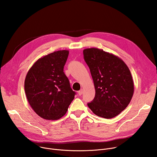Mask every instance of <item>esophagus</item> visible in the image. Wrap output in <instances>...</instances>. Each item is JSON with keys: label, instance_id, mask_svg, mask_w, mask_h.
I'll use <instances>...</instances> for the list:
<instances>
[{"label": "esophagus", "instance_id": "esophagus-1", "mask_svg": "<svg viewBox=\"0 0 157 157\" xmlns=\"http://www.w3.org/2000/svg\"><path fill=\"white\" fill-rule=\"evenodd\" d=\"M82 93H83V90H82V89H81V90L78 91V95H79V96H81V95H82Z\"/></svg>", "mask_w": 157, "mask_h": 157}]
</instances>
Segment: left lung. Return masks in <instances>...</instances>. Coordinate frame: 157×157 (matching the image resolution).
I'll use <instances>...</instances> for the list:
<instances>
[{
    "label": "left lung",
    "instance_id": "obj_1",
    "mask_svg": "<svg viewBox=\"0 0 157 157\" xmlns=\"http://www.w3.org/2000/svg\"><path fill=\"white\" fill-rule=\"evenodd\" d=\"M95 89L88 106L97 116L105 119L117 116L130 103L134 93L131 72L119 57L97 48L83 50Z\"/></svg>",
    "mask_w": 157,
    "mask_h": 157
}]
</instances>
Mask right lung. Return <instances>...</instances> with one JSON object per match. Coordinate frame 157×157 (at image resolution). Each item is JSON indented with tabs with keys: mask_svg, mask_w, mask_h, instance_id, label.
<instances>
[{
	"mask_svg": "<svg viewBox=\"0 0 157 157\" xmlns=\"http://www.w3.org/2000/svg\"><path fill=\"white\" fill-rule=\"evenodd\" d=\"M68 50H59L39 59L28 71L25 90L30 106L41 118L58 120L75 98L64 66Z\"/></svg>",
	"mask_w": 157,
	"mask_h": 157,
	"instance_id": "obj_1",
	"label": "right lung"
}]
</instances>
